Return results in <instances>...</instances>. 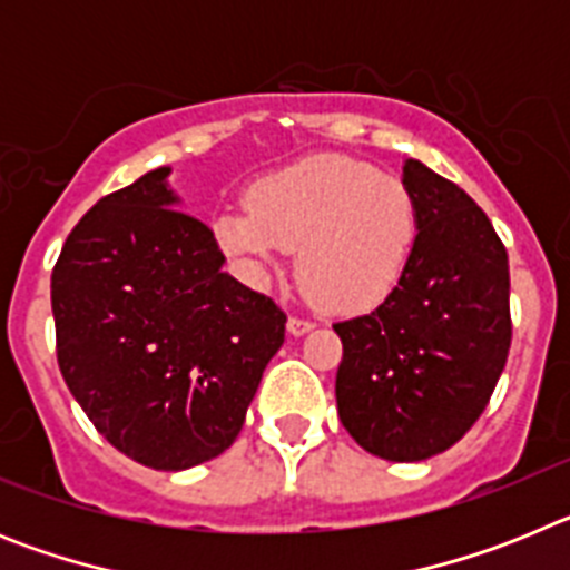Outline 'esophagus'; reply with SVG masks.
I'll return each instance as SVG.
<instances>
[{
  "instance_id": "34e87169",
  "label": "esophagus",
  "mask_w": 570,
  "mask_h": 570,
  "mask_svg": "<svg viewBox=\"0 0 570 570\" xmlns=\"http://www.w3.org/2000/svg\"><path fill=\"white\" fill-rule=\"evenodd\" d=\"M311 328H314V322L311 320H302V316H291L288 320V334L302 336V334H308Z\"/></svg>"
}]
</instances>
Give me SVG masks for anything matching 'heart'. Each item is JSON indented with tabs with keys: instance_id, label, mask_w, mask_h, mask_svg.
<instances>
[{
	"instance_id": "b5f03b06",
	"label": "heart",
	"mask_w": 570,
	"mask_h": 570,
	"mask_svg": "<svg viewBox=\"0 0 570 570\" xmlns=\"http://www.w3.org/2000/svg\"><path fill=\"white\" fill-rule=\"evenodd\" d=\"M219 248L256 282L296 250L302 291L331 314H365L394 294L420 239V203L400 176L342 154L271 170L214 219Z\"/></svg>"
}]
</instances>
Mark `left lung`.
Returning a JSON list of instances; mask_svg holds the SVG:
<instances>
[{"instance_id":"obj_1","label":"left lung","mask_w":570,"mask_h":570,"mask_svg":"<svg viewBox=\"0 0 570 570\" xmlns=\"http://www.w3.org/2000/svg\"><path fill=\"white\" fill-rule=\"evenodd\" d=\"M402 183L420 203V239L396 291L336 322V407L367 454L420 462L460 442L491 400L511 347L508 250L460 185L416 159Z\"/></svg>"}]
</instances>
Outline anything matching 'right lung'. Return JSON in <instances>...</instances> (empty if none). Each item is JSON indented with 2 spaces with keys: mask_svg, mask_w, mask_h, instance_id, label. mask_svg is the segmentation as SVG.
<instances>
[{
  "mask_svg": "<svg viewBox=\"0 0 570 570\" xmlns=\"http://www.w3.org/2000/svg\"><path fill=\"white\" fill-rule=\"evenodd\" d=\"M168 174L148 170L79 219L50 305L59 371L94 428L130 460L185 471L234 445L288 316L225 274Z\"/></svg>",
  "mask_w": 570,
  "mask_h": 570,
  "instance_id": "right-lung-1",
  "label": "right lung"
}]
</instances>
